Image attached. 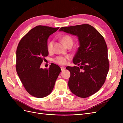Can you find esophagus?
Listing matches in <instances>:
<instances>
[{"label": "esophagus", "mask_w": 123, "mask_h": 123, "mask_svg": "<svg viewBox=\"0 0 123 123\" xmlns=\"http://www.w3.org/2000/svg\"><path fill=\"white\" fill-rule=\"evenodd\" d=\"M61 69H62V71H64V70H65V67H61Z\"/></svg>", "instance_id": "obj_1"}]
</instances>
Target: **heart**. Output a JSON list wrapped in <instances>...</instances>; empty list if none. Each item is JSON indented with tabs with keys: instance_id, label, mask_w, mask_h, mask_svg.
Listing matches in <instances>:
<instances>
[{
	"instance_id": "b5f03b06",
	"label": "heart",
	"mask_w": 123,
	"mask_h": 123,
	"mask_svg": "<svg viewBox=\"0 0 123 123\" xmlns=\"http://www.w3.org/2000/svg\"><path fill=\"white\" fill-rule=\"evenodd\" d=\"M61 40L66 46L68 44L73 43V39L71 36L69 35H65L61 38ZM47 50L48 51L51 52L53 50V40H50L48 43L47 44ZM70 57L68 55L66 56H59L53 58V61L55 63L61 65H64L67 63V61L69 59Z\"/></svg>"
}]
</instances>
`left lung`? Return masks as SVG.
Here are the masks:
<instances>
[{
	"mask_svg": "<svg viewBox=\"0 0 123 123\" xmlns=\"http://www.w3.org/2000/svg\"><path fill=\"white\" fill-rule=\"evenodd\" d=\"M64 31L79 37L80 47L73 59L80 67L68 66L70 90L81 98H88L101 88L109 69L108 49L103 36L93 27L83 24L62 27Z\"/></svg>",
	"mask_w": 123,
	"mask_h": 123,
	"instance_id": "1",
	"label": "left lung"
}]
</instances>
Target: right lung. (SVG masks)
Segmentation results:
<instances>
[{"label": "right lung", "instance_id": "obj_1", "mask_svg": "<svg viewBox=\"0 0 123 123\" xmlns=\"http://www.w3.org/2000/svg\"><path fill=\"white\" fill-rule=\"evenodd\" d=\"M58 29L37 25L28 32L18 44L16 71L26 91L34 97L42 98L50 94L61 72L60 67L54 64L49 69L40 67L44 57L49 54L48 38Z\"/></svg>", "mask_w": 123, "mask_h": 123}]
</instances>
